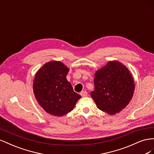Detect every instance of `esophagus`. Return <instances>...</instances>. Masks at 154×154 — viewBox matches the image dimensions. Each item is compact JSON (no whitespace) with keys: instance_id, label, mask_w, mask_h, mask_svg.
Here are the masks:
<instances>
[{"instance_id":"obj_1","label":"esophagus","mask_w":154,"mask_h":154,"mask_svg":"<svg viewBox=\"0 0 154 154\" xmlns=\"http://www.w3.org/2000/svg\"><path fill=\"white\" fill-rule=\"evenodd\" d=\"M80 94L82 97H85L87 96V92L85 91H82L80 92Z\"/></svg>"}]
</instances>
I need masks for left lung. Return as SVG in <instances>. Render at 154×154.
Wrapping results in <instances>:
<instances>
[{
	"mask_svg": "<svg viewBox=\"0 0 154 154\" xmlns=\"http://www.w3.org/2000/svg\"><path fill=\"white\" fill-rule=\"evenodd\" d=\"M94 91L91 92L97 107L114 115L130 103L135 88L129 70L118 61H110L97 70L94 76Z\"/></svg>",
	"mask_w": 154,
	"mask_h": 154,
	"instance_id": "obj_1",
	"label": "left lung"
}]
</instances>
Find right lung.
I'll return each instance as SVG.
<instances>
[{"mask_svg": "<svg viewBox=\"0 0 154 154\" xmlns=\"http://www.w3.org/2000/svg\"><path fill=\"white\" fill-rule=\"evenodd\" d=\"M69 68L59 61L45 63L35 74L32 88L38 104L48 113L62 116L70 112L81 96L66 78Z\"/></svg>", "mask_w": 154, "mask_h": 154, "instance_id": "add662e5", "label": "right lung"}]
</instances>
